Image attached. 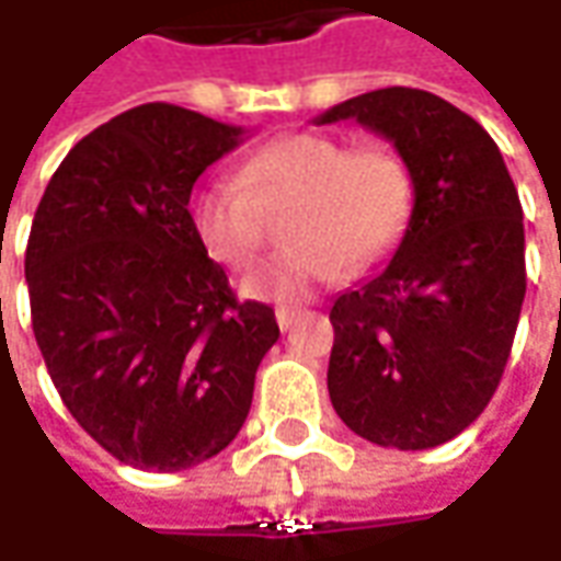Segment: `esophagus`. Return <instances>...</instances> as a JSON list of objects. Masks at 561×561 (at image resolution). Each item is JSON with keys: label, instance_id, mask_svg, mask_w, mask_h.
<instances>
[{"label": "esophagus", "instance_id": "1", "mask_svg": "<svg viewBox=\"0 0 561 561\" xmlns=\"http://www.w3.org/2000/svg\"><path fill=\"white\" fill-rule=\"evenodd\" d=\"M302 314V309H290V306H280L277 312H274V318H277V324H280V331H290L293 321Z\"/></svg>", "mask_w": 561, "mask_h": 561}]
</instances>
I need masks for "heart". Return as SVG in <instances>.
Instances as JSON below:
<instances>
[{"instance_id":"heart-1","label":"heart","mask_w":561,"mask_h":561,"mask_svg":"<svg viewBox=\"0 0 561 561\" xmlns=\"http://www.w3.org/2000/svg\"><path fill=\"white\" fill-rule=\"evenodd\" d=\"M290 203V249L259 268L243 290L293 302L350 271L368 268L397 243L412 208L409 168L390 146L328 134H287L252 152L237 178H218L193 203V230L227 268H249L265 247V215Z\"/></svg>"}]
</instances>
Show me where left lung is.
Instances as JSON below:
<instances>
[{
    "label": "left lung",
    "instance_id": "1",
    "mask_svg": "<svg viewBox=\"0 0 561 561\" xmlns=\"http://www.w3.org/2000/svg\"><path fill=\"white\" fill-rule=\"evenodd\" d=\"M358 121L397 146L415 203L390 265L331 309L328 390L358 437L431 449L500 387L525 302V225L500 146L446 99L387 87L314 124Z\"/></svg>",
    "mask_w": 561,
    "mask_h": 561
}]
</instances>
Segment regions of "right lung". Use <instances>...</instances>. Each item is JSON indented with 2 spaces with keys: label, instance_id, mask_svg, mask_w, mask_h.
<instances>
[{
  "label": "right lung",
  "instance_id": "right-lung-1",
  "mask_svg": "<svg viewBox=\"0 0 561 561\" xmlns=\"http://www.w3.org/2000/svg\"><path fill=\"white\" fill-rule=\"evenodd\" d=\"M243 127L146 102L58 164L24 274L36 346L77 424L118 462L184 471L243 427L280 328L240 302L193 230L196 178Z\"/></svg>",
  "mask_w": 561,
  "mask_h": 561
}]
</instances>
